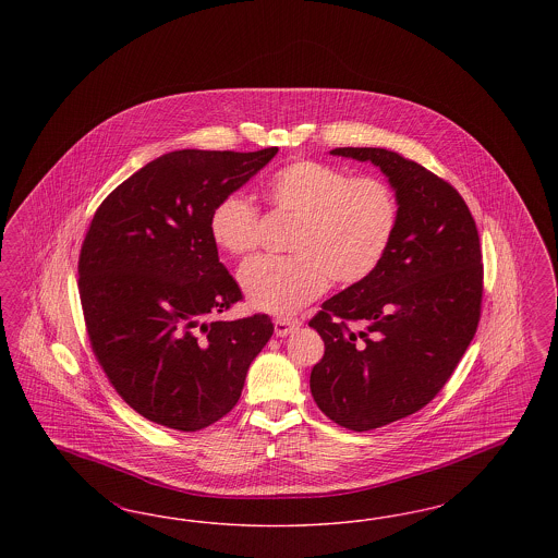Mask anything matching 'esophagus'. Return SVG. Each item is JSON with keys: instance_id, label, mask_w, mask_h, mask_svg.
Returning <instances> with one entry per match:
<instances>
[{"instance_id": "34e87169", "label": "esophagus", "mask_w": 558, "mask_h": 558, "mask_svg": "<svg viewBox=\"0 0 558 558\" xmlns=\"http://www.w3.org/2000/svg\"><path fill=\"white\" fill-rule=\"evenodd\" d=\"M299 328V322H292V319L278 318L274 319V332L276 337H287L291 335L292 330Z\"/></svg>"}]
</instances>
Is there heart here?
Masks as SVG:
<instances>
[{
  "label": "heart",
  "instance_id": "b5f03b06",
  "mask_svg": "<svg viewBox=\"0 0 558 558\" xmlns=\"http://www.w3.org/2000/svg\"><path fill=\"white\" fill-rule=\"evenodd\" d=\"M269 203L294 217V257H257L240 267L242 292L253 310L294 316L339 287L368 280L385 262L398 234L396 190L376 178H351L319 160H294L267 180ZM211 239L230 255H248L259 240V211L240 192L217 201L209 217Z\"/></svg>",
  "mask_w": 558,
  "mask_h": 558
}]
</instances>
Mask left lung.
<instances>
[{"label":"left lung","mask_w":558,"mask_h":558,"mask_svg":"<svg viewBox=\"0 0 558 558\" xmlns=\"http://www.w3.org/2000/svg\"><path fill=\"white\" fill-rule=\"evenodd\" d=\"M372 162L399 203L398 234L368 280L322 303L324 339L310 389L349 430L396 423L435 398L477 332L483 264L477 226L453 187L385 148H335Z\"/></svg>","instance_id":"8db88e82"}]
</instances>
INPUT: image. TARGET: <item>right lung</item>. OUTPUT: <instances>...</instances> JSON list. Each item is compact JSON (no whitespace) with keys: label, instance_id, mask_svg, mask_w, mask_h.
Here are the masks:
<instances>
[{"label":"right lung","instance_id":"1","mask_svg":"<svg viewBox=\"0 0 558 558\" xmlns=\"http://www.w3.org/2000/svg\"><path fill=\"white\" fill-rule=\"evenodd\" d=\"M276 153H167L92 219L80 257L92 349L117 393L157 425L190 433L226 416L274 332L266 314L207 318L242 296L209 232L213 207Z\"/></svg>","mask_w":558,"mask_h":558}]
</instances>
